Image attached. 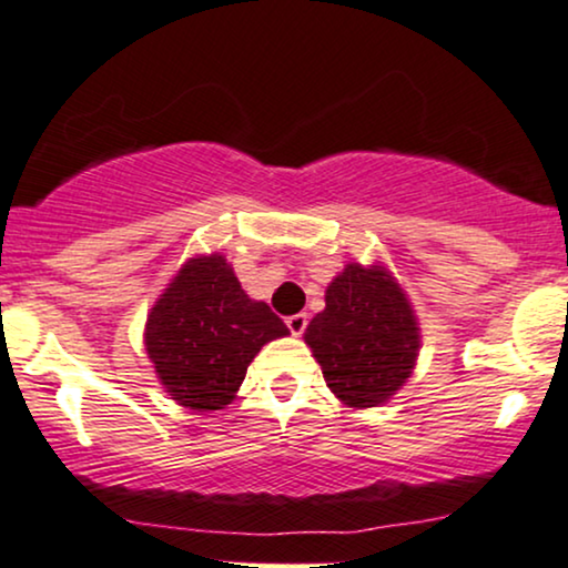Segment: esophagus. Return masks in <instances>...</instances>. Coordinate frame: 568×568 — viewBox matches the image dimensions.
Here are the masks:
<instances>
[{
  "mask_svg": "<svg viewBox=\"0 0 568 568\" xmlns=\"http://www.w3.org/2000/svg\"><path fill=\"white\" fill-rule=\"evenodd\" d=\"M285 323H288V331L293 333V336H302V333L306 331V323H310V317H306L304 312H298V314H291Z\"/></svg>",
  "mask_w": 568,
  "mask_h": 568,
  "instance_id": "34e87169",
  "label": "esophagus"
}]
</instances>
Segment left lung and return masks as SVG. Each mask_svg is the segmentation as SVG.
<instances>
[{
	"label": "left lung",
	"mask_w": 568,
	"mask_h": 568,
	"mask_svg": "<svg viewBox=\"0 0 568 568\" xmlns=\"http://www.w3.org/2000/svg\"><path fill=\"white\" fill-rule=\"evenodd\" d=\"M327 388L344 407L386 405L420 354L418 314L381 262H349L325 288V310L304 333Z\"/></svg>",
	"instance_id": "left-lung-1"
}]
</instances>
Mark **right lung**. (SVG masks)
Listing matches in <instances>:
<instances>
[{"label": "right lung", "instance_id": "obj_1", "mask_svg": "<svg viewBox=\"0 0 568 568\" xmlns=\"http://www.w3.org/2000/svg\"><path fill=\"white\" fill-rule=\"evenodd\" d=\"M288 333L270 306L243 291L227 258L197 254L148 312L145 349L176 405L214 413L235 399L262 346Z\"/></svg>", "mask_w": 568, "mask_h": 568}]
</instances>
